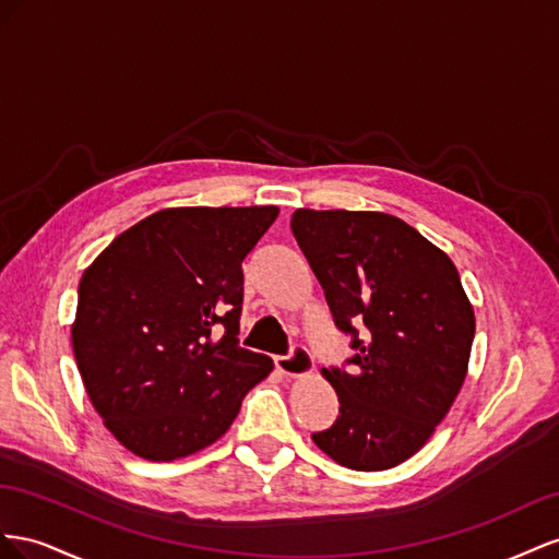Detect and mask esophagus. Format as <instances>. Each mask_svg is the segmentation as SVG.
Here are the masks:
<instances>
[{"label":"esophagus","instance_id":"obj_1","mask_svg":"<svg viewBox=\"0 0 559 559\" xmlns=\"http://www.w3.org/2000/svg\"><path fill=\"white\" fill-rule=\"evenodd\" d=\"M276 370L290 379L307 377L313 372V358L305 346H295L290 356H278L276 358Z\"/></svg>","mask_w":559,"mask_h":559}]
</instances>
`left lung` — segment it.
Here are the masks:
<instances>
[{"label":"left lung","mask_w":559,"mask_h":559,"mask_svg":"<svg viewBox=\"0 0 559 559\" xmlns=\"http://www.w3.org/2000/svg\"><path fill=\"white\" fill-rule=\"evenodd\" d=\"M290 227L356 348L348 372L321 370L337 391L340 417L311 440L354 471L403 464L436 433L468 374L475 313L459 271L386 213L299 209ZM356 322L371 332L365 341Z\"/></svg>","instance_id":"1"}]
</instances>
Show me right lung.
Returning <instances> with one entry per match:
<instances>
[{"mask_svg": "<svg viewBox=\"0 0 559 559\" xmlns=\"http://www.w3.org/2000/svg\"><path fill=\"white\" fill-rule=\"evenodd\" d=\"M276 205L166 209L119 234L79 283L72 348L95 412L147 461L227 433L274 360L238 346L243 260Z\"/></svg>", "mask_w": 559, "mask_h": 559, "instance_id": "add662e5", "label": "right lung"}]
</instances>
